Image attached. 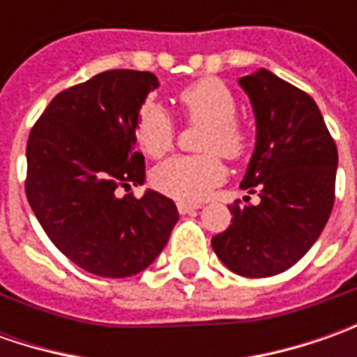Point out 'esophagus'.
I'll list each match as a JSON object with an SVG mask.
<instances>
[{"mask_svg":"<svg viewBox=\"0 0 357 357\" xmlns=\"http://www.w3.org/2000/svg\"><path fill=\"white\" fill-rule=\"evenodd\" d=\"M176 208H178V213L181 214H188L199 211L200 206L199 204H192V202H176Z\"/></svg>","mask_w":357,"mask_h":357,"instance_id":"esophagus-1","label":"esophagus"}]
</instances>
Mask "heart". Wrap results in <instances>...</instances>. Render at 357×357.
Here are the masks:
<instances>
[{
    "mask_svg": "<svg viewBox=\"0 0 357 357\" xmlns=\"http://www.w3.org/2000/svg\"><path fill=\"white\" fill-rule=\"evenodd\" d=\"M176 103L188 123H204L200 137L204 153L197 157H174L153 171V186L176 200L197 202L225 178V167L216 153L238 160L248 149V130L236 119L238 103L225 81L204 77L176 95ZM176 127L162 107L144 105L135 123V141L146 157H165L174 144Z\"/></svg>",
    "mask_w": 357,
    "mask_h": 357,
    "instance_id": "obj_1",
    "label": "heart"
}]
</instances>
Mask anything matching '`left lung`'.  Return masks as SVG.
I'll use <instances>...</instances> for the list:
<instances>
[{"instance_id":"obj_1","label":"left lung","mask_w":357,"mask_h":357,"mask_svg":"<svg viewBox=\"0 0 357 357\" xmlns=\"http://www.w3.org/2000/svg\"><path fill=\"white\" fill-rule=\"evenodd\" d=\"M238 83L256 117V146L240 186L260 204L228 206L232 222L214 236L213 250L240 276L266 278L294 266L322 234L336 199L337 149L308 93L268 69Z\"/></svg>"}]
</instances>
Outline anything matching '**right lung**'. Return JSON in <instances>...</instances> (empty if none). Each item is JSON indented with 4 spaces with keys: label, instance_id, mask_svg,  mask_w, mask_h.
<instances>
[{
    "label": "right lung",
    "instance_id": "right-lung-1",
    "mask_svg": "<svg viewBox=\"0 0 357 357\" xmlns=\"http://www.w3.org/2000/svg\"><path fill=\"white\" fill-rule=\"evenodd\" d=\"M157 87L149 71H103L55 95L29 132L25 195L31 211L49 240L91 274H139L178 220L174 202L160 192L117 197L119 186L144 183L135 123Z\"/></svg>",
    "mask_w": 357,
    "mask_h": 357
}]
</instances>
